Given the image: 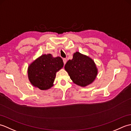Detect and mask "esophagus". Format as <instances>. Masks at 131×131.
I'll return each mask as SVG.
<instances>
[{
	"label": "esophagus",
	"instance_id": "esophagus-1",
	"mask_svg": "<svg viewBox=\"0 0 131 131\" xmlns=\"http://www.w3.org/2000/svg\"><path fill=\"white\" fill-rule=\"evenodd\" d=\"M63 62L64 64H65L66 63V62H67V60H66V58H63Z\"/></svg>",
	"mask_w": 131,
	"mask_h": 131
}]
</instances>
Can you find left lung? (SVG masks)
Returning <instances> with one entry per match:
<instances>
[{"label": "left lung", "instance_id": "obj_1", "mask_svg": "<svg viewBox=\"0 0 131 131\" xmlns=\"http://www.w3.org/2000/svg\"><path fill=\"white\" fill-rule=\"evenodd\" d=\"M65 69L75 84L81 87L91 84L97 75V69L93 60L78 52L74 54L73 59L66 62Z\"/></svg>", "mask_w": 131, "mask_h": 131}]
</instances>
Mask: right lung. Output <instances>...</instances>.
Wrapping results in <instances>:
<instances>
[{
	"mask_svg": "<svg viewBox=\"0 0 131 131\" xmlns=\"http://www.w3.org/2000/svg\"><path fill=\"white\" fill-rule=\"evenodd\" d=\"M60 57L51 54H43L36 59L28 68V77L32 85L41 90H47L53 85L56 73L63 67Z\"/></svg>",
	"mask_w": 131,
	"mask_h": 131,
	"instance_id": "right-lung-1",
	"label": "right lung"
}]
</instances>
